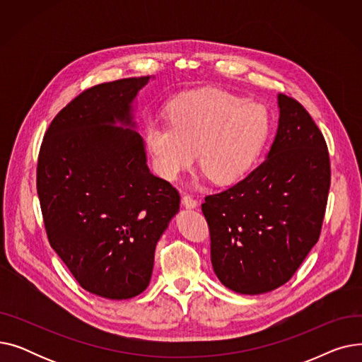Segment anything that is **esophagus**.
<instances>
[{"instance_id": "obj_1", "label": "esophagus", "mask_w": 362, "mask_h": 362, "mask_svg": "<svg viewBox=\"0 0 362 362\" xmlns=\"http://www.w3.org/2000/svg\"><path fill=\"white\" fill-rule=\"evenodd\" d=\"M182 204L186 208H197L198 206V202L191 195H186V194L182 197Z\"/></svg>"}]
</instances>
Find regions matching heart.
<instances>
[{
  "label": "heart",
  "mask_w": 362,
  "mask_h": 362,
  "mask_svg": "<svg viewBox=\"0 0 362 362\" xmlns=\"http://www.w3.org/2000/svg\"><path fill=\"white\" fill-rule=\"evenodd\" d=\"M270 126L262 105L221 89H201L170 103L167 117L148 116L144 136L161 177L177 179L195 161L197 148L202 175L229 185L252 168Z\"/></svg>",
  "instance_id": "1"
}]
</instances>
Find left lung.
I'll return each instance as SVG.
<instances>
[{
    "label": "left lung",
    "mask_w": 362,
    "mask_h": 362,
    "mask_svg": "<svg viewBox=\"0 0 362 362\" xmlns=\"http://www.w3.org/2000/svg\"><path fill=\"white\" fill-rule=\"evenodd\" d=\"M277 104V133L265 160L202 204L214 273L242 295L289 281L317 243L326 213L330 160L325 136L296 100L279 93Z\"/></svg>",
    "instance_id": "obj_1"
}]
</instances>
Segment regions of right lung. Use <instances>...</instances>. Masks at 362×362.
Wrapping results in <instances>:
<instances>
[{"label": "right lung", "mask_w": 362, "mask_h": 362, "mask_svg": "<svg viewBox=\"0 0 362 362\" xmlns=\"http://www.w3.org/2000/svg\"><path fill=\"white\" fill-rule=\"evenodd\" d=\"M151 76L83 90L51 122L36 189L51 248L81 286L107 299L142 293L180 195L146 165L133 101Z\"/></svg>", "instance_id": "obj_1"}]
</instances>
